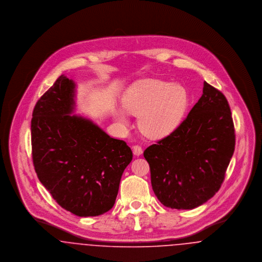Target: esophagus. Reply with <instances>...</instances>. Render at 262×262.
Returning <instances> with one entry per match:
<instances>
[{
    "instance_id": "obj_1",
    "label": "esophagus",
    "mask_w": 262,
    "mask_h": 262,
    "mask_svg": "<svg viewBox=\"0 0 262 262\" xmlns=\"http://www.w3.org/2000/svg\"><path fill=\"white\" fill-rule=\"evenodd\" d=\"M133 151H134V154L136 155V156H140L141 154H142V148L139 146V145H134L133 147Z\"/></svg>"
}]
</instances>
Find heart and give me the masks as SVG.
<instances>
[{
	"label": "heart",
	"mask_w": 262,
	"mask_h": 262,
	"mask_svg": "<svg viewBox=\"0 0 262 262\" xmlns=\"http://www.w3.org/2000/svg\"><path fill=\"white\" fill-rule=\"evenodd\" d=\"M123 108L139 116L140 130L151 138L170 135L181 124L188 106L187 89L162 79H142L127 89L122 98ZM119 124H127L123 111H116Z\"/></svg>",
	"instance_id": "1"
}]
</instances>
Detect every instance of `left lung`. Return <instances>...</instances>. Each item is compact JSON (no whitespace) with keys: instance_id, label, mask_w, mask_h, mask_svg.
Listing matches in <instances>:
<instances>
[{"instance_id":"8db88e82","label":"left lung","mask_w":262,"mask_h":262,"mask_svg":"<svg viewBox=\"0 0 262 262\" xmlns=\"http://www.w3.org/2000/svg\"><path fill=\"white\" fill-rule=\"evenodd\" d=\"M235 127L224 94L203 83V93L168 137L144 150L157 199L172 209H193L219 190L234 154Z\"/></svg>"}]
</instances>
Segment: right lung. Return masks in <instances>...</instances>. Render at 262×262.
I'll list each match as a JSON object with an SVG mask.
<instances>
[{
	"instance_id": "add662e5",
	"label": "right lung",
	"mask_w": 262,
	"mask_h": 262,
	"mask_svg": "<svg viewBox=\"0 0 262 262\" xmlns=\"http://www.w3.org/2000/svg\"><path fill=\"white\" fill-rule=\"evenodd\" d=\"M75 95V82L62 75L38 100L31 120L32 160L39 181L63 209L98 216L114 206L133 152L90 120L70 115Z\"/></svg>"
}]
</instances>
